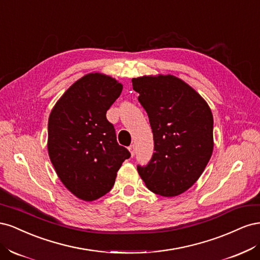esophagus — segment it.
<instances>
[{"mask_svg":"<svg viewBox=\"0 0 260 260\" xmlns=\"http://www.w3.org/2000/svg\"><path fill=\"white\" fill-rule=\"evenodd\" d=\"M129 151H130V153H131V156H132V157L135 156V154H136V146H135V145H130V146H129Z\"/></svg>","mask_w":260,"mask_h":260,"instance_id":"obj_1","label":"esophagus"}]
</instances>
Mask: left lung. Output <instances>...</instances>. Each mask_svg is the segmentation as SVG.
<instances>
[{"instance_id":"8db88e82","label":"left lung","mask_w":260,"mask_h":260,"mask_svg":"<svg viewBox=\"0 0 260 260\" xmlns=\"http://www.w3.org/2000/svg\"><path fill=\"white\" fill-rule=\"evenodd\" d=\"M133 90L148 115L154 154L138 166L146 187L174 198L188 190L205 170L214 149V118L206 101L172 75L133 78Z\"/></svg>"}]
</instances>
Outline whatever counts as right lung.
<instances>
[{
    "label": "right lung",
    "mask_w": 260,
    "mask_h": 260,
    "mask_svg": "<svg viewBox=\"0 0 260 260\" xmlns=\"http://www.w3.org/2000/svg\"><path fill=\"white\" fill-rule=\"evenodd\" d=\"M121 91L114 78L91 73L69 86L50 114V159L62 184L82 201H95L111 191L117 171L130 157L106 118Z\"/></svg>",
    "instance_id": "right-lung-1"
}]
</instances>
